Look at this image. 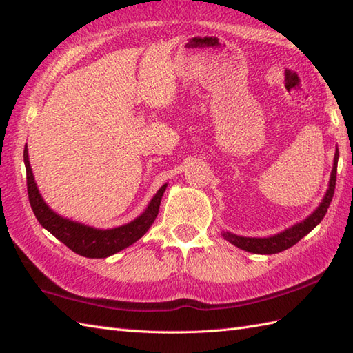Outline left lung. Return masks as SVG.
I'll list each match as a JSON object with an SVG mask.
<instances>
[{
  "label": "left lung",
  "instance_id": "left-lung-1",
  "mask_svg": "<svg viewBox=\"0 0 353 353\" xmlns=\"http://www.w3.org/2000/svg\"><path fill=\"white\" fill-rule=\"evenodd\" d=\"M336 163H339V148H335V156H334V165L331 171V177H329V185L325 192L323 199H321L320 205L314 212H311L305 220L292 224L291 228L285 229L279 234L267 236V238H252V236H239L232 234V232L223 230V238L229 241L230 244L236 245L238 249L250 252V253H258V254H273L279 253L290 249V247L294 245L296 243L301 241V239L308 235L310 232L317 226V224L323 220V216L327 212V208L331 205L334 191H335V181H336Z\"/></svg>",
  "mask_w": 353,
  "mask_h": 353
}]
</instances>
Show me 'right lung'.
<instances>
[{
	"instance_id": "1",
	"label": "right lung",
	"mask_w": 353,
	"mask_h": 353,
	"mask_svg": "<svg viewBox=\"0 0 353 353\" xmlns=\"http://www.w3.org/2000/svg\"><path fill=\"white\" fill-rule=\"evenodd\" d=\"M24 163L27 170L28 200L37 221L41 223L43 229H47L51 235H54L68 249L85 258H108L121 252L133 243H137L154 223L157 212H159L162 196L168 186V183L162 185L159 191L150 200L144 212L137 216L133 221L112 229H99L88 226V224L83 223L65 219V216L59 215L45 203L39 188H37L34 182L32 167H30L27 145L24 148Z\"/></svg>"
}]
</instances>
